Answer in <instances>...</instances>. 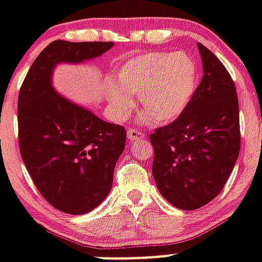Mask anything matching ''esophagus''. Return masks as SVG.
I'll return each mask as SVG.
<instances>
[{"label":"esophagus","mask_w":262,"mask_h":262,"mask_svg":"<svg viewBox=\"0 0 262 262\" xmlns=\"http://www.w3.org/2000/svg\"><path fill=\"white\" fill-rule=\"evenodd\" d=\"M144 136H145V135H144L143 132L136 130V129H129V130H127V139H129V140L143 139Z\"/></svg>","instance_id":"34e87169"}]
</instances>
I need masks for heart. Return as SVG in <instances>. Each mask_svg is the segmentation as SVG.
<instances>
[{"mask_svg":"<svg viewBox=\"0 0 262 262\" xmlns=\"http://www.w3.org/2000/svg\"><path fill=\"white\" fill-rule=\"evenodd\" d=\"M195 67L185 53L136 55L115 71V83H107L106 95L115 118L125 119L133 110L130 95H139L141 110L155 123L178 118L190 102Z\"/></svg>","mask_w":262,"mask_h":262,"instance_id":"obj_1","label":"heart"}]
</instances>
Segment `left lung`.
Returning a JSON list of instances; mask_svg holds the SVG:
<instances>
[{
  "label": "left lung",
  "instance_id": "8db88e82",
  "mask_svg": "<svg viewBox=\"0 0 262 262\" xmlns=\"http://www.w3.org/2000/svg\"><path fill=\"white\" fill-rule=\"evenodd\" d=\"M203 79L174 122L149 137L152 174L160 194L193 211L223 190L241 149L239 106L231 76L211 50L197 45Z\"/></svg>",
  "mask_w": 262,
  "mask_h": 262
}]
</instances>
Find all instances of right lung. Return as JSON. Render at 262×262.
I'll return each mask as SVG.
<instances>
[{
	"mask_svg": "<svg viewBox=\"0 0 262 262\" xmlns=\"http://www.w3.org/2000/svg\"><path fill=\"white\" fill-rule=\"evenodd\" d=\"M113 46L54 40L36 57L18 92L23 162L47 203L69 215L91 212L110 193L126 130L59 95L51 84L53 69L98 58Z\"/></svg>",
	"mask_w": 262,
	"mask_h": 262,
	"instance_id": "add662e5",
	"label": "right lung"
}]
</instances>
